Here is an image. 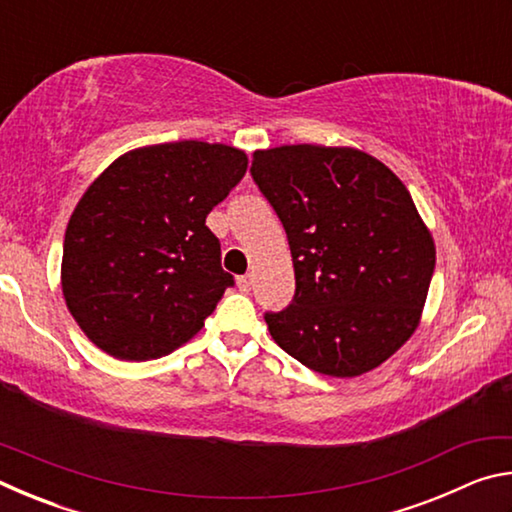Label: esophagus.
<instances>
[{
	"mask_svg": "<svg viewBox=\"0 0 512 512\" xmlns=\"http://www.w3.org/2000/svg\"><path fill=\"white\" fill-rule=\"evenodd\" d=\"M237 287H239V291L248 293L250 287H253V275H241V277H237Z\"/></svg>",
	"mask_w": 512,
	"mask_h": 512,
	"instance_id": "1",
	"label": "esophagus"
}]
</instances>
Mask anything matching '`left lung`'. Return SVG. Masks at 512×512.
Wrapping results in <instances>:
<instances>
[{
  "instance_id": "1",
  "label": "left lung",
  "mask_w": 512,
  "mask_h": 512,
  "mask_svg": "<svg viewBox=\"0 0 512 512\" xmlns=\"http://www.w3.org/2000/svg\"><path fill=\"white\" fill-rule=\"evenodd\" d=\"M257 187L287 230L296 296L266 314L273 341L320 375L375 370L411 339L436 244L409 189L352 146L255 151Z\"/></svg>"
}]
</instances>
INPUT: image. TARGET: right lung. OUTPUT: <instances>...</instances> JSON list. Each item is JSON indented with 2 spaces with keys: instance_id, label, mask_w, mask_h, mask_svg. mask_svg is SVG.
<instances>
[{
  "instance_id": "obj_1",
  "label": "right lung",
  "mask_w": 512,
  "mask_h": 512,
  "mask_svg": "<svg viewBox=\"0 0 512 512\" xmlns=\"http://www.w3.org/2000/svg\"><path fill=\"white\" fill-rule=\"evenodd\" d=\"M246 169L235 146L167 142L119 155L85 189L65 230L60 287L99 350L149 361L201 332L235 284L205 219Z\"/></svg>"
}]
</instances>
